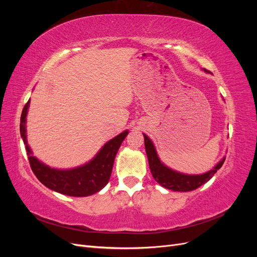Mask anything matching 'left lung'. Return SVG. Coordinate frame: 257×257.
I'll return each mask as SVG.
<instances>
[{
    "label": "left lung",
    "instance_id": "left-lung-1",
    "mask_svg": "<svg viewBox=\"0 0 257 257\" xmlns=\"http://www.w3.org/2000/svg\"><path fill=\"white\" fill-rule=\"evenodd\" d=\"M204 72L210 73L207 69H204ZM145 138V147H146V153L148 157V161H149V167L151 170L152 177L154 180L157 181L163 188L176 191V192H189L196 190L200 185L205 184L211 179L214 174L219 170L223 163L225 161V158H223L209 172L201 174V175H186L176 172V170L169 168L163 163L155 147L152 143L151 139L148 137L146 134H144Z\"/></svg>",
    "mask_w": 257,
    "mask_h": 257
}]
</instances>
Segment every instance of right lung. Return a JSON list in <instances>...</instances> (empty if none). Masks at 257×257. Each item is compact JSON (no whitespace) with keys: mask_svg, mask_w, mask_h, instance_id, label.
Wrapping results in <instances>:
<instances>
[{"mask_svg":"<svg viewBox=\"0 0 257 257\" xmlns=\"http://www.w3.org/2000/svg\"><path fill=\"white\" fill-rule=\"evenodd\" d=\"M29 106L30 99L21 113L20 135L26 145L31 168L38 180L54 192L74 197L90 196L102 190L109 181L116 152L124 138L127 136L128 131L122 132L121 134L107 142L94 158L81 166L71 169L52 168L34 157L28 145L27 115Z\"/></svg>","mask_w":257,"mask_h":257,"instance_id":"1","label":"right lung"}]
</instances>
